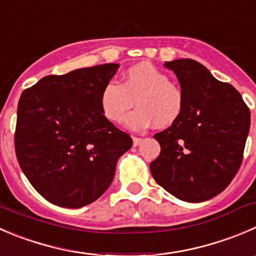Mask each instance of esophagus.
<instances>
[{"mask_svg":"<svg viewBox=\"0 0 256 256\" xmlns=\"http://www.w3.org/2000/svg\"><path fill=\"white\" fill-rule=\"evenodd\" d=\"M132 141H134V146H138L141 142H142V138H138V136H134Z\"/></svg>","mask_w":256,"mask_h":256,"instance_id":"34e87169","label":"esophagus"}]
</instances>
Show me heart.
I'll list each match as a JSON object with an SVG mask.
<instances>
[{"label":"heart","instance_id":"heart-1","mask_svg":"<svg viewBox=\"0 0 256 256\" xmlns=\"http://www.w3.org/2000/svg\"><path fill=\"white\" fill-rule=\"evenodd\" d=\"M134 101L138 108L128 116L126 126L135 131L152 125L168 128L180 118L185 108V96L180 86L148 62L128 68L121 84L110 81L100 95L104 116L115 124L122 121Z\"/></svg>","mask_w":256,"mask_h":256}]
</instances>
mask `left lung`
Instances as JSON below:
<instances>
[{
	"label": "left lung",
	"mask_w": 256,
	"mask_h": 256,
	"mask_svg": "<svg viewBox=\"0 0 256 256\" xmlns=\"http://www.w3.org/2000/svg\"><path fill=\"white\" fill-rule=\"evenodd\" d=\"M185 96L178 121L154 135L160 155L150 164L154 178L188 202L216 196L239 171L250 128V110L230 84L216 80L191 58L165 62Z\"/></svg>",
	"instance_id": "left-lung-1"
}]
</instances>
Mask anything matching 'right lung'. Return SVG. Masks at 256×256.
Listing matches in <instances>:
<instances>
[{"mask_svg":"<svg viewBox=\"0 0 256 256\" xmlns=\"http://www.w3.org/2000/svg\"><path fill=\"white\" fill-rule=\"evenodd\" d=\"M118 64L50 75L26 88L17 106L20 168L47 202L78 209L98 200L132 138L104 116L100 95Z\"/></svg>","mask_w":256,"mask_h":256,"instance_id":"right-lung-1","label":"right lung"}]
</instances>
